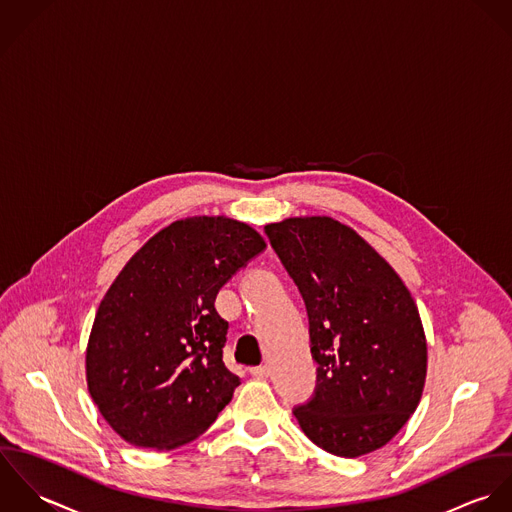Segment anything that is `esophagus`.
<instances>
[{"mask_svg":"<svg viewBox=\"0 0 512 512\" xmlns=\"http://www.w3.org/2000/svg\"><path fill=\"white\" fill-rule=\"evenodd\" d=\"M251 372V376L253 378H257V380H265V378H269V366H255V368H251L249 370Z\"/></svg>","mask_w":512,"mask_h":512,"instance_id":"obj_1","label":"esophagus"}]
</instances>
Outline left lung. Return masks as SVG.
<instances>
[{"label": "left lung", "instance_id": "1", "mask_svg": "<svg viewBox=\"0 0 512 512\" xmlns=\"http://www.w3.org/2000/svg\"><path fill=\"white\" fill-rule=\"evenodd\" d=\"M297 283L310 324L316 394L295 408L320 449L362 457L384 447L419 406L427 340L394 267L352 227L328 217L265 225Z\"/></svg>", "mask_w": 512, "mask_h": 512}]
</instances>
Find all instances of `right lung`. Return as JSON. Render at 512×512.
Listing matches in <instances>:
<instances>
[{
	"label": "right lung",
	"instance_id": "obj_1",
	"mask_svg": "<svg viewBox=\"0 0 512 512\" xmlns=\"http://www.w3.org/2000/svg\"><path fill=\"white\" fill-rule=\"evenodd\" d=\"M265 247L243 221L194 215L152 235L112 281L85 368L93 402L126 443L176 449L231 402L241 380L223 364L229 324L215 297Z\"/></svg>",
	"mask_w": 512,
	"mask_h": 512
}]
</instances>
